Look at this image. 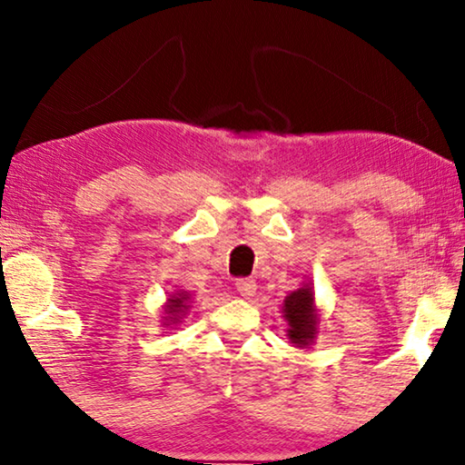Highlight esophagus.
<instances>
[{"label":"esophagus","mask_w":465,"mask_h":465,"mask_svg":"<svg viewBox=\"0 0 465 465\" xmlns=\"http://www.w3.org/2000/svg\"><path fill=\"white\" fill-rule=\"evenodd\" d=\"M255 290H257V286L253 280H237V292L242 298H253Z\"/></svg>","instance_id":"esophagus-1"}]
</instances>
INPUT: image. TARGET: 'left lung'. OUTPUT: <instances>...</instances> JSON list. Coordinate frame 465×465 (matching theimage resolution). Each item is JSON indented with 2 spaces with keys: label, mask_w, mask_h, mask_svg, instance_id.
I'll use <instances>...</instances> for the list:
<instances>
[{
  "label": "left lung",
  "mask_w": 465,
  "mask_h": 465,
  "mask_svg": "<svg viewBox=\"0 0 465 465\" xmlns=\"http://www.w3.org/2000/svg\"><path fill=\"white\" fill-rule=\"evenodd\" d=\"M283 321L288 322L286 337L290 343L296 347H308L314 343L316 335H319L321 324V311L314 300V288L312 282L306 280L298 290L290 292L282 304Z\"/></svg>",
  "instance_id": "1"
}]
</instances>
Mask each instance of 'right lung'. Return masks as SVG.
I'll return each instance as SVG.
<instances>
[{
	"mask_svg": "<svg viewBox=\"0 0 465 465\" xmlns=\"http://www.w3.org/2000/svg\"><path fill=\"white\" fill-rule=\"evenodd\" d=\"M192 304V294L185 290H175L173 294H169V298L163 304V327H175V324L182 322L183 316L190 311Z\"/></svg>",
	"mask_w": 465,
	"mask_h": 465,
	"instance_id": "add662e5",
	"label": "right lung"
}]
</instances>
